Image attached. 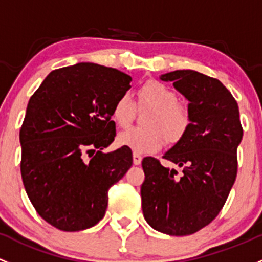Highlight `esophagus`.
<instances>
[{
    "label": "esophagus",
    "mask_w": 262,
    "mask_h": 262,
    "mask_svg": "<svg viewBox=\"0 0 262 262\" xmlns=\"http://www.w3.org/2000/svg\"><path fill=\"white\" fill-rule=\"evenodd\" d=\"M142 157L139 156V154H137V153H134L133 154V163L136 164V166H139L140 163H142Z\"/></svg>",
    "instance_id": "34e87169"
}]
</instances>
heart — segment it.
I'll list each match as a JSON object with an SVG mask.
<instances>
[{"label":"heart","instance_id":"heart-1","mask_svg":"<svg viewBox=\"0 0 262 262\" xmlns=\"http://www.w3.org/2000/svg\"><path fill=\"white\" fill-rule=\"evenodd\" d=\"M139 108H149L143 119L145 126L129 128L118 136L117 142L137 154L154 153L167 144L174 145L184 138L191 125L188 109L178 103V96L163 82L149 80L139 89ZM136 103L129 93L118 96L112 108V118L118 126L125 128L133 122Z\"/></svg>","mask_w":262,"mask_h":262}]
</instances>
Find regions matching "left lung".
<instances>
[{"mask_svg": "<svg viewBox=\"0 0 262 262\" xmlns=\"http://www.w3.org/2000/svg\"><path fill=\"white\" fill-rule=\"evenodd\" d=\"M159 79L172 81L189 101L191 125L163 156L182 168L181 174L152 157L143 159L142 210L154 230L187 236L213 221L224 207L237 174L244 130L237 103L220 80L194 70L170 71Z\"/></svg>", "mask_w": 262, "mask_h": 262, "instance_id": "left-lung-1", "label": "left lung"}]
</instances>
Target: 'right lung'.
<instances>
[{"instance_id":"add662e5","label":"right lung","mask_w":262,"mask_h":262,"mask_svg":"<svg viewBox=\"0 0 262 262\" xmlns=\"http://www.w3.org/2000/svg\"><path fill=\"white\" fill-rule=\"evenodd\" d=\"M117 69L79 62L51 71L30 98L20 130L21 176L37 213L61 231L93 227L108 191L132 167V150L103 153L115 137L112 108L130 89Z\"/></svg>"}]
</instances>
